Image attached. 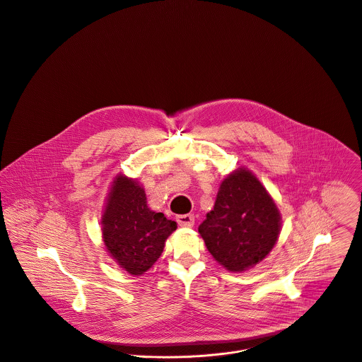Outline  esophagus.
<instances>
[{"instance_id": "1", "label": "esophagus", "mask_w": 362, "mask_h": 362, "mask_svg": "<svg viewBox=\"0 0 362 362\" xmlns=\"http://www.w3.org/2000/svg\"><path fill=\"white\" fill-rule=\"evenodd\" d=\"M176 221L180 226H193L194 225V216L192 214H185V216H177Z\"/></svg>"}]
</instances>
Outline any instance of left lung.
<instances>
[{"mask_svg":"<svg viewBox=\"0 0 362 362\" xmlns=\"http://www.w3.org/2000/svg\"><path fill=\"white\" fill-rule=\"evenodd\" d=\"M281 230L280 211L260 180L246 168L228 175L199 232L209 252L229 272L242 273L262 262Z\"/></svg>","mask_w":362,"mask_h":362,"instance_id":"left-lung-1","label":"left lung"}]
</instances>
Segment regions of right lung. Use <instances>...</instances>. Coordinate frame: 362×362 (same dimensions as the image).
<instances>
[{
	"instance_id": "1",
	"label": "right lung",
	"mask_w": 362,
	"mask_h": 362,
	"mask_svg": "<svg viewBox=\"0 0 362 362\" xmlns=\"http://www.w3.org/2000/svg\"><path fill=\"white\" fill-rule=\"evenodd\" d=\"M176 222L146 204L143 186L124 175L112 183L102 216V238L115 262L132 276L149 270L163 252Z\"/></svg>"
}]
</instances>
